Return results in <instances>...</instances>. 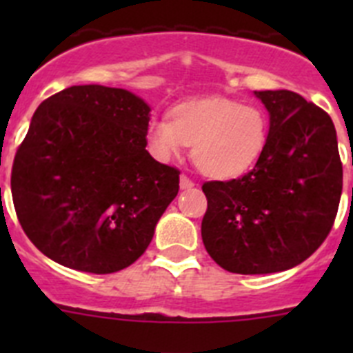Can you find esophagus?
I'll return each mask as SVG.
<instances>
[{
    "label": "esophagus",
    "mask_w": 353,
    "mask_h": 353,
    "mask_svg": "<svg viewBox=\"0 0 353 353\" xmlns=\"http://www.w3.org/2000/svg\"><path fill=\"white\" fill-rule=\"evenodd\" d=\"M192 185H194V182H192L187 174H180V187H182V189H191Z\"/></svg>",
    "instance_id": "34e87169"
}]
</instances>
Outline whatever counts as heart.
<instances>
[{
    "label": "heart",
    "instance_id": "1",
    "mask_svg": "<svg viewBox=\"0 0 353 353\" xmlns=\"http://www.w3.org/2000/svg\"><path fill=\"white\" fill-rule=\"evenodd\" d=\"M267 139L269 114L260 104L223 97L174 105L170 120L154 118L146 127L148 148L159 161H170L192 145V162L212 179H233L248 171Z\"/></svg>",
    "mask_w": 353,
    "mask_h": 353
}]
</instances>
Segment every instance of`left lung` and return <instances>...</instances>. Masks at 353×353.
Listing matches in <instances>:
<instances>
[{"mask_svg": "<svg viewBox=\"0 0 353 353\" xmlns=\"http://www.w3.org/2000/svg\"><path fill=\"white\" fill-rule=\"evenodd\" d=\"M254 95L270 114L260 159L239 179L201 187L205 249L233 274L281 272L307 260L332 230L343 189L329 114L288 90Z\"/></svg>", "mask_w": 353, "mask_h": 353, "instance_id": "obj_1", "label": "left lung"}]
</instances>
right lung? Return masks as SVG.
<instances>
[{"instance_id": "right-lung-1", "label": "right lung", "mask_w": 353, "mask_h": 353, "mask_svg": "<svg viewBox=\"0 0 353 353\" xmlns=\"http://www.w3.org/2000/svg\"><path fill=\"white\" fill-rule=\"evenodd\" d=\"M150 108L121 88L70 86L39 105L12 166L28 239L68 269L111 274L141 256L180 171L146 150Z\"/></svg>"}]
</instances>
